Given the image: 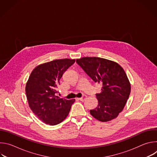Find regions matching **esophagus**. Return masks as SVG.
<instances>
[{
  "mask_svg": "<svg viewBox=\"0 0 157 157\" xmlns=\"http://www.w3.org/2000/svg\"><path fill=\"white\" fill-rule=\"evenodd\" d=\"M86 97H87V96H86V95H83L81 98H78V99H79V100H80V101H84V100L85 99V98H86Z\"/></svg>",
  "mask_w": 157,
  "mask_h": 157,
  "instance_id": "1",
  "label": "esophagus"
}]
</instances>
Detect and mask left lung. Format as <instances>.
Listing matches in <instances>:
<instances>
[{
  "mask_svg": "<svg viewBox=\"0 0 157 157\" xmlns=\"http://www.w3.org/2000/svg\"><path fill=\"white\" fill-rule=\"evenodd\" d=\"M76 63L95 82L102 85L101 93L96 94V108L90 114L101 122L116 118L128 99L131 87L127 75L117 63L98 57H83Z\"/></svg>",
  "mask_w": 157,
  "mask_h": 157,
  "instance_id": "1",
  "label": "left lung"
}]
</instances>
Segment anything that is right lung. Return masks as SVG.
Here are the masks:
<instances>
[{
  "instance_id": "1",
  "label": "right lung",
  "mask_w": 157,
  "mask_h": 157,
  "mask_svg": "<svg viewBox=\"0 0 157 157\" xmlns=\"http://www.w3.org/2000/svg\"><path fill=\"white\" fill-rule=\"evenodd\" d=\"M75 59H55L37 66L26 84L25 92L29 107L42 122L57 125L68 116L75 99L68 100L56 96L63 73Z\"/></svg>"
}]
</instances>
